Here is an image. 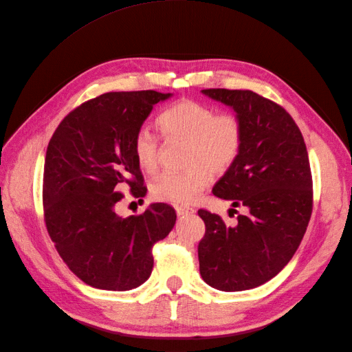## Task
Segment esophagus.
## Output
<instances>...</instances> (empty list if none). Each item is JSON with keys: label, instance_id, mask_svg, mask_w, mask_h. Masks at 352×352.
<instances>
[{"label": "esophagus", "instance_id": "esophagus-1", "mask_svg": "<svg viewBox=\"0 0 352 352\" xmlns=\"http://www.w3.org/2000/svg\"><path fill=\"white\" fill-rule=\"evenodd\" d=\"M176 212L177 216H188V214H192L194 208L186 207V206H176Z\"/></svg>", "mask_w": 352, "mask_h": 352}]
</instances>
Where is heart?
Segmentation results:
<instances>
[{
    "mask_svg": "<svg viewBox=\"0 0 352 352\" xmlns=\"http://www.w3.org/2000/svg\"><path fill=\"white\" fill-rule=\"evenodd\" d=\"M167 140L188 142L185 172H167L151 184V195L170 204H192L212 180V172L225 173L236 162L243 141L242 123L235 114H219L208 105L180 100L158 117ZM132 151L141 170L154 173L160 163L158 136L141 127L133 136Z\"/></svg>",
    "mask_w": 352,
    "mask_h": 352,
    "instance_id": "obj_1",
    "label": "heart"
}]
</instances>
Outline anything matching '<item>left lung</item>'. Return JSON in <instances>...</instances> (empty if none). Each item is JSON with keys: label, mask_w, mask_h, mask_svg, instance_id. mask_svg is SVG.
Masks as SVG:
<instances>
[{"label": "left lung", "mask_w": 352, "mask_h": 352, "mask_svg": "<svg viewBox=\"0 0 352 352\" xmlns=\"http://www.w3.org/2000/svg\"><path fill=\"white\" fill-rule=\"evenodd\" d=\"M235 111L243 141L236 162L212 194L245 207L235 226L198 210L206 235L198 243L199 273L225 292L257 287L274 278L300 247L313 210L307 146L289 113L252 91L202 89ZM233 210V208H230Z\"/></svg>", "instance_id": "8db88e82"}]
</instances>
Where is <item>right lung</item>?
I'll return each mask as SVG.
<instances>
[{
	"instance_id": "1",
	"label": "right lung",
	"mask_w": 352,
	"mask_h": 352,
	"mask_svg": "<svg viewBox=\"0 0 352 352\" xmlns=\"http://www.w3.org/2000/svg\"><path fill=\"white\" fill-rule=\"evenodd\" d=\"M172 97L157 91L107 92L69 113L47 148L45 225L51 241L80 280L105 291H131L153 272V245L176 221L175 210L154 202L142 214L122 217L116 206L129 185L146 188L132 142L153 107Z\"/></svg>"
}]
</instances>
